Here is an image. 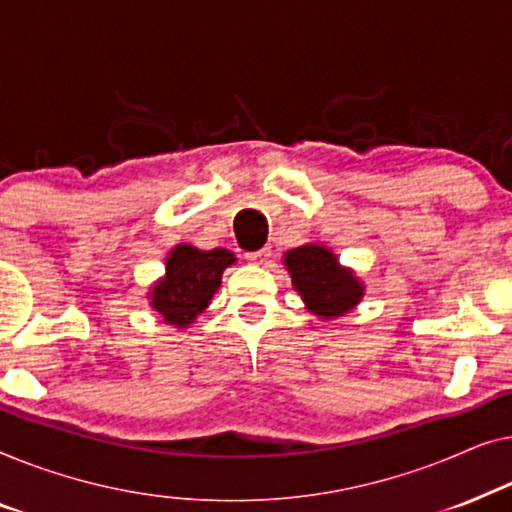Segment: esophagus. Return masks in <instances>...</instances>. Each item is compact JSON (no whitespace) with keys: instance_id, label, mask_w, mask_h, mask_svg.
<instances>
[{"instance_id":"esophagus-1","label":"esophagus","mask_w":512,"mask_h":512,"mask_svg":"<svg viewBox=\"0 0 512 512\" xmlns=\"http://www.w3.org/2000/svg\"><path fill=\"white\" fill-rule=\"evenodd\" d=\"M246 257H248V262H253V264H264L266 259L271 257V250L262 248V250H255V253H248Z\"/></svg>"}]
</instances>
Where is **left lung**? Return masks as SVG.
<instances>
[{
  "label": "left lung",
  "mask_w": 512,
  "mask_h": 512,
  "mask_svg": "<svg viewBox=\"0 0 512 512\" xmlns=\"http://www.w3.org/2000/svg\"><path fill=\"white\" fill-rule=\"evenodd\" d=\"M283 262L308 311L322 320L345 315L364 297L359 278L338 264V257L325 246L306 243L292 248L285 253Z\"/></svg>",
  "instance_id": "obj_1"
}]
</instances>
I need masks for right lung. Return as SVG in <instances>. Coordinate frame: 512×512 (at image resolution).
Here are the masks:
<instances>
[{
    "instance_id": "right-lung-1",
    "label": "right lung",
    "mask_w": 512,
    "mask_h": 512,
    "mask_svg": "<svg viewBox=\"0 0 512 512\" xmlns=\"http://www.w3.org/2000/svg\"><path fill=\"white\" fill-rule=\"evenodd\" d=\"M236 257L225 248L199 250L181 243L167 257V273L148 292L162 322L185 329L206 311L222 283V271Z\"/></svg>"
}]
</instances>
